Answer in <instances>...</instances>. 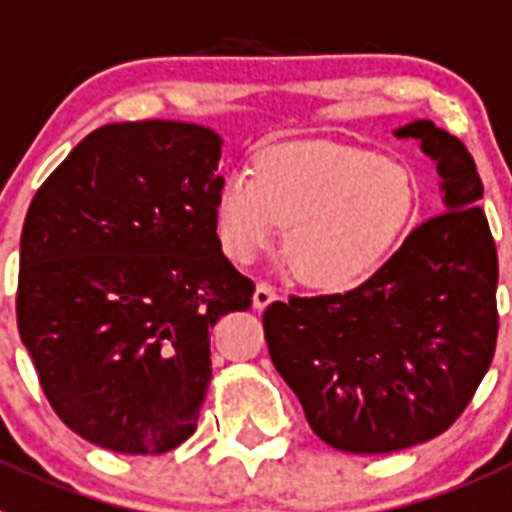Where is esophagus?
Segmentation results:
<instances>
[{
	"mask_svg": "<svg viewBox=\"0 0 512 512\" xmlns=\"http://www.w3.org/2000/svg\"><path fill=\"white\" fill-rule=\"evenodd\" d=\"M273 301H278V290H275L273 285L257 283L255 285V296H252V306H255L257 311H262V308L270 306Z\"/></svg>",
	"mask_w": 512,
	"mask_h": 512,
	"instance_id": "34e87169",
	"label": "esophagus"
}]
</instances>
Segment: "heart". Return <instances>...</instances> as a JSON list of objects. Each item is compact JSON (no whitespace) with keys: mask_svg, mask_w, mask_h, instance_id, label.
I'll list each match as a JSON object with an SVG mask.
<instances>
[{"mask_svg":"<svg viewBox=\"0 0 512 512\" xmlns=\"http://www.w3.org/2000/svg\"><path fill=\"white\" fill-rule=\"evenodd\" d=\"M418 211L405 165L344 145H280L229 173L216 196V234L234 262H252L285 234L308 285L347 290L398 247Z\"/></svg>","mask_w":512,"mask_h":512,"instance_id":"b5f03b06","label":"heart"}]
</instances>
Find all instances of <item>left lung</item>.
<instances>
[{
    "instance_id": "8db88e82",
    "label": "left lung",
    "mask_w": 512,
    "mask_h": 512,
    "mask_svg": "<svg viewBox=\"0 0 512 512\" xmlns=\"http://www.w3.org/2000/svg\"><path fill=\"white\" fill-rule=\"evenodd\" d=\"M395 137H413L436 160L444 211L357 288L290 296L262 313L270 359L308 426L349 454H388L444 434L497 342V252L477 206V165L459 137L428 119Z\"/></svg>"
}]
</instances>
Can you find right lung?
<instances>
[{
  "label": "right lung",
  "instance_id": "add662e5",
  "mask_svg": "<svg viewBox=\"0 0 512 512\" xmlns=\"http://www.w3.org/2000/svg\"><path fill=\"white\" fill-rule=\"evenodd\" d=\"M219 158L201 124H104L27 209L17 329L53 411L91 444L181 446L211 382L209 331L252 306L216 234Z\"/></svg>",
  "mask_w": 512,
  "mask_h": 512
}]
</instances>
